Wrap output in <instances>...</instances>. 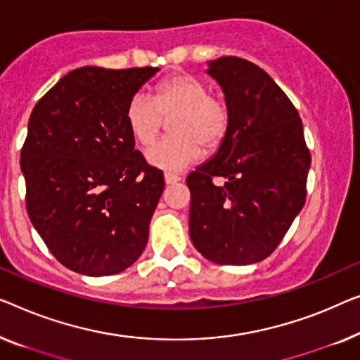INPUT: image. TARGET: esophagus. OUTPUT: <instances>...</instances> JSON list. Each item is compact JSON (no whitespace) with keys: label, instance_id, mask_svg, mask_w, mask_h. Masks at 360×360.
Segmentation results:
<instances>
[{"label":"esophagus","instance_id":"esophagus-1","mask_svg":"<svg viewBox=\"0 0 360 360\" xmlns=\"http://www.w3.org/2000/svg\"><path fill=\"white\" fill-rule=\"evenodd\" d=\"M164 180H165V184H167V185H174V184H176V181H180V176L175 175V174H165Z\"/></svg>","mask_w":360,"mask_h":360}]
</instances>
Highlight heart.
<instances>
[{
  "label": "heart",
  "mask_w": 360,
  "mask_h": 360,
  "mask_svg": "<svg viewBox=\"0 0 360 360\" xmlns=\"http://www.w3.org/2000/svg\"><path fill=\"white\" fill-rule=\"evenodd\" d=\"M174 136L160 139L146 150V160L155 169L180 172L222 144L229 131L231 112L224 98L190 75H174L160 81L154 97L138 92L129 98L124 120L134 141L149 146L170 120Z\"/></svg>",
  "instance_id": "b5f03b06"
}]
</instances>
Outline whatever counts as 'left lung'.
I'll return each mask as SVG.
<instances>
[{"instance_id": "8db88e82", "label": "left lung", "mask_w": 360, "mask_h": 360, "mask_svg": "<svg viewBox=\"0 0 360 360\" xmlns=\"http://www.w3.org/2000/svg\"><path fill=\"white\" fill-rule=\"evenodd\" d=\"M207 66L226 96L231 123L212 159L186 176L190 237L210 262L258 263L304 207L310 150L299 112L266 71L238 56Z\"/></svg>"}]
</instances>
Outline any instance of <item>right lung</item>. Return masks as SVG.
<instances>
[{"instance_id":"obj_1","label":"right lung","mask_w":360,"mask_h":360,"mask_svg":"<svg viewBox=\"0 0 360 360\" xmlns=\"http://www.w3.org/2000/svg\"><path fill=\"white\" fill-rule=\"evenodd\" d=\"M159 68L68 72L34 107L20 150L25 206L51 255L110 276L141 257L162 172L134 150L124 110Z\"/></svg>"}]
</instances>
